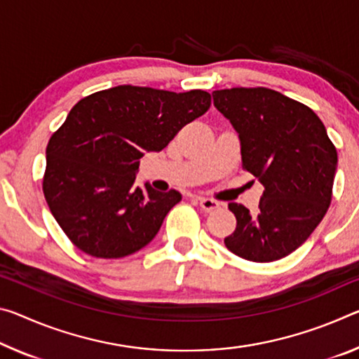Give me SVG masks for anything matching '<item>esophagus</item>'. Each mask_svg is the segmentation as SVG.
<instances>
[{"instance_id":"34e87169","label":"esophagus","mask_w":359,"mask_h":359,"mask_svg":"<svg viewBox=\"0 0 359 359\" xmlns=\"http://www.w3.org/2000/svg\"><path fill=\"white\" fill-rule=\"evenodd\" d=\"M196 201H198V204H200V206H201V209H203V210H208V212H209V210L219 209V206H220L219 201L210 200V198H201V196H198Z\"/></svg>"}]
</instances>
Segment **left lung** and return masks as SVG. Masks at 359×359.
Masks as SVG:
<instances>
[{
    "mask_svg": "<svg viewBox=\"0 0 359 359\" xmlns=\"http://www.w3.org/2000/svg\"><path fill=\"white\" fill-rule=\"evenodd\" d=\"M214 105L238 133L243 169L264 185L259 210L230 203L236 229L225 246L273 262L309 240L332 200L337 150L316 113L269 88L214 90Z\"/></svg>",
    "mask_w": 359,
    "mask_h": 359,
    "instance_id": "8db88e82",
    "label": "left lung"
}]
</instances>
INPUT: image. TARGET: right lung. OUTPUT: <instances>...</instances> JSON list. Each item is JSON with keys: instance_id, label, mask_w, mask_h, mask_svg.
I'll return each mask as SVG.
<instances>
[{"instance_id": "right-lung-1", "label": "right lung", "mask_w": 359, "mask_h": 359, "mask_svg": "<svg viewBox=\"0 0 359 359\" xmlns=\"http://www.w3.org/2000/svg\"><path fill=\"white\" fill-rule=\"evenodd\" d=\"M210 107V94L124 86L72 108L49 139L43 191L57 224L79 251L119 259L147 246L182 200L179 191L135 187L140 158L161 151Z\"/></svg>"}]
</instances>
